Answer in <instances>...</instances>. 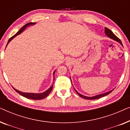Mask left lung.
Masks as SVG:
<instances>
[{
  "instance_id": "8db88e82",
  "label": "left lung",
  "mask_w": 130,
  "mask_h": 130,
  "mask_svg": "<svg viewBox=\"0 0 130 130\" xmlns=\"http://www.w3.org/2000/svg\"><path fill=\"white\" fill-rule=\"evenodd\" d=\"M105 32L106 35H107V36H108L109 37V38H111L112 39H113V40H114L115 41H118V42H120V43L121 44V45H122V44L121 41L120 39H119L118 37H117L116 35H115L114 34H113L111 30L108 29V28L105 27ZM113 90H111V91L108 92H106V93H103V94H101V95H96V96H92V97H88V96H83L82 95H81L80 93H78V92L76 91V90H75V91L76 92V93H77L78 95H79L80 96L81 98H83L84 99H89V100H91V99H99L101 97H104L106 95H108V94H109Z\"/></svg>"
}]
</instances>
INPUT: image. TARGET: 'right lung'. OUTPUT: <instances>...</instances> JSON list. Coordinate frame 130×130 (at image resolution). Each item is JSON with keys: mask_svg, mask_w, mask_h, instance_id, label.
Listing matches in <instances>:
<instances>
[{"mask_svg": "<svg viewBox=\"0 0 130 130\" xmlns=\"http://www.w3.org/2000/svg\"><path fill=\"white\" fill-rule=\"evenodd\" d=\"M35 24V23H34V22H29V23H28V24L25 25L24 26H23L21 28L20 30H19V31L18 32L17 34H15L13 35V36H12L11 38H9V40H8V44H7V45H8L9 42L10 41H11L12 39L14 38V37H15L16 36H17V35H19V34H21L23 31H24L25 29V28L27 27L28 25H34ZM7 45H6V46H7ZM54 73H55V72H54ZM53 85H52V86H51L50 88L47 90H46L45 92H43V93H24V92H21V91H19V90H17L16 89H15L14 88H13L14 89V90H15L16 92H18V93L19 94H20L21 95H22V96H24L25 98H28V99H33V100H40V99L45 98V97H47V96L49 95L51 91L53 89Z\"/></svg>", "mask_w": 130, "mask_h": 130, "instance_id": "right-lung-1", "label": "right lung"}]
</instances>
